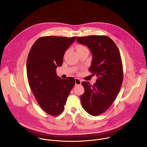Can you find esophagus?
<instances>
[{"label":"esophagus","mask_w":147,"mask_h":147,"mask_svg":"<svg viewBox=\"0 0 147 147\" xmlns=\"http://www.w3.org/2000/svg\"><path fill=\"white\" fill-rule=\"evenodd\" d=\"M75 80H76V85L78 86V85H80L81 84L82 81H81L80 79H79V78H76Z\"/></svg>","instance_id":"34e87169"}]
</instances>
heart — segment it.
Masks as SVG:
<instances>
[{"label":"heart","mask_w":147,"mask_h":147,"mask_svg":"<svg viewBox=\"0 0 147 147\" xmlns=\"http://www.w3.org/2000/svg\"><path fill=\"white\" fill-rule=\"evenodd\" d=\"M76 49H77V53H78V52L82 51H83V50H87V49H87L86 46H84L82 45H78L77 46Z\"/></svg>","instance_id":"obj_1"}]
</instances>
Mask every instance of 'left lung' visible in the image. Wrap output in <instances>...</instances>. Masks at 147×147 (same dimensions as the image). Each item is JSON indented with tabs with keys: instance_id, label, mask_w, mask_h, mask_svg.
<instances>
[{
	"instance_id": "obj_1",
	"label": "left lung",
	"mask_w": 147,
	"mask_h": 147,
	"mask_svg": "<svg viewBox=\"0 0 147 147\" xmlns=\"http://www.w3.org/2000/svg\"><path fill=\"white\" fill-rule=\"evenodd\" d=\"M79 44L87 46L92 54L89 71L96 75V82H82L84 93L80 96L84 110L92 116L105 112L116 98L123 80V67L119 50L106 36L79 37Z\"/></svg>"
}]
</instances>
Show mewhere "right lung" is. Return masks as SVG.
I'll return each mask as SVG.
<instances>
[{
  "instance_id": "add662e5",
  "label": "right lung",
  "mask_w": 147,
  "mask_h": 147,
  "mask_svg": "<svg viewBox=\"0 0 147 147\" xmlns=\"http://www.w3.org/2000/svg\"><path fill=\"white\" fill-rule=\"evenodd\" d=\"M77 37L45 36L32 46L27 60V74L36 101L46 113L57 116L64 109L70 90L76 83L73 77L61 79L56 69L61 67L66 50Z\"/></svg>"
}]
</instances>
